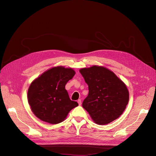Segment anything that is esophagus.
<instances>
[{"label": "esophagus", "instance_id": "1", "mask_svg": "<svg viewBox=\"0 0 156 156\" xmlns=\"http://www.w3.org/2000/svg\"><path fill=\"white\" fill-rule=\"evenodd\" d=\"M77 102H78V103H79V105H81L82 103H81V100H78Z\"/></svg>", "mask_w": 156, "mask_h": 156}]
</instances>
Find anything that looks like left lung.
I'll use <instances>...</instances> for the list:
<instances>
[{"instance_id": "8db88e82", "label": "left lung", "mask_w": 156, "mask_h": 156, "mask_svg": "<svg viewBox=\"0 0 156 156\" xmlns=\"http://www.w3.org/2000/svg\"><path fill=\"white\" fill-rule=\"evenodd\" d=\"M88 86V95L83 107L95 123L107 124L117 119L126 109L129 92L125 84L111 71L94 66L80 69Z\"/></svg>"}]
</instances>
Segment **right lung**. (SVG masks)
I'll list each match as a JSON object with an SVG mask.
<instances>
[{
	"instance_id": "add662e5",
	"label": "right lung",
	"mask_w": 156,
	"mask_h": 156,
	"mask_svg": "<svg viewBox=\"0 0 156 156\" xmlns=\"http://www.w3.org/2000/svg\"><path fill=\"white\" fill-rule=\"evenodd\" d=\"M75 73L72 68L55 67L31 83L28 90V101L38 119L49 124H58L72 108L78 106L77 102L70 100L65 88Z\"/></svg>"
}]
</instances>
